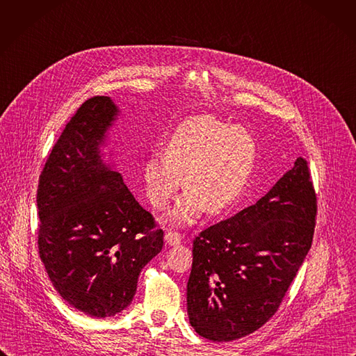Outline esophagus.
Instances as JSON below:
<instances>
[{
  "mask_svg": "<svg viewBox=\"0 0 356 356\" xmlns=\"http://www.w3.org/2000/svg\"><path fill=\"white\" fill-rule=\"evenodd\" d=\"M164 241L170 246H176L181 242V236L177 232H168L164 234Z\"/></svg>",
  "mask_w": 356,
  "mask_h": 356,
  "instance_id": "34e87169",
  "label": "esophagus"
}]
</instances>
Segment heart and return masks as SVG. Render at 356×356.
<instances>
[{
    "label": "heart",
    "mask_w": 356,
    "mask_h": 356,
    "mask_svg": "<svg viewBox=\"0 0 356 356\" xmlns=\"http://www.w3.org/2000/svg\"><path fill=\"white\" fill-rule=\"evenodd\" d=\"M256 141L238 126L211 115H196L180 123L165 141V153H153L143 164V183L150 203L161 209L177 193L170 218L191 223L203 207L216 215L243 196L256 164Z\"/></svg>",
    "instance_id": "obj_1"
}]
</instances>
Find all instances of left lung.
<instances>
[{
  "instance_id": "8db88e82",
  "label": "left lung",
  "mask_w": 356,
  "mask_h": 356,
  "mask_svg": "<svg viewBox=\"0 0 356 356\" xmlns=\"http://www.w3.org/2000/svg\"><path fill=\"white\" fill-rule=\"evenodd\" d=\"M316 211L307 161L298 157L262 199L196 236L187 314L200 337L239 339L275 315L312 246Z\"/></svg>"
}]
</instances>
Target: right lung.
I'll return each instance as SVG.
<instances>
[{
    "instance_id": "right-lung-1",
    "label": "right lung",
    "mask_w": 356,
    "mask_h": 356,
    "mask_svg": "<svg viewBox=\"0 0 356 356\" xmlns=\"http://www.w3.org/2000/svg\"><path fill=\"white\" fill-rule=\"evenodd\" d=\"M118 114L110 97L86 100L40 175L38 252L53 286L76 309L107 318L131 303L163 230L100 150Z\"/></svg>"
}]
</instances>
